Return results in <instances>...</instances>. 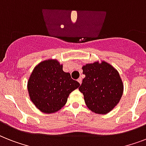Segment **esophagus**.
<instances>
[{
    "label": "esophagus",
    "mask_w": 146,
    "mask_h": 146,
    "mask_svg": "<svg viewBox=\"0 0 146 146\" xmlns=\"http://www.w3.org/2000/svg\"><path fill=\"white\" fill-rule=\"evenodd\" d=\"M77 81H78V82H79V83H80V84H81V83H82V78H81V77L79 78V79H78V80H77Z\"/></svg>",
    "instance_id": "1"
}]
</instances>
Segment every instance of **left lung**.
<instances>
[{"label": "left lung", "mask_w": 146, "mask_h": 146, "mask_svg": "<svg viewBox=\"0 0 146 146\" xmlns=\"http://www.w3.org/2000/svg\"><path fill=\"white\" fill-rule=\"evenodd\" d=\"M82 70L86 77L79 90L83 94L86 106L96 113H108L122 97L123 85L119 73L104 61L86 64Z\"/></svg>", "instance_id": "1"}]
</instances>
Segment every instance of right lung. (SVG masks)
Here are the masks:
<instances>
[{
  "instance_id": "add662e5",
  "label": "right lung",
  "mask_w": 146,
  "mask_h": 146,
  "mask_svg": "<svg viewBox=\"0 0 146 146\" xmlns=\"http://www.w3.org/2000/svg\"><path fill=\"white\" fill-rule=\"evenodd\" d=\"M63 65L56 60L38 64L28 81V92L32 102L45 113H54L65 105L69 95L80 86Z\"/></svg>"
}]
</instances>
